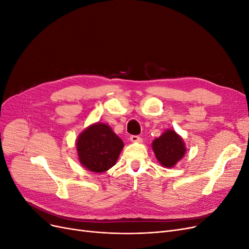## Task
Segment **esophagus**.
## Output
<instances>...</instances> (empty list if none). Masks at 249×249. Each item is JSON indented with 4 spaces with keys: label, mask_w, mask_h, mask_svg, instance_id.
<instances>
[{
    "label": "esophagus",
    "mask_w": 249,
    "mask_h": 249,
    "mask_svg": "<svg viewBox=\"0 0 249 249\" xmlns=\"http://www.w3.org/2000/svg\"><path fill=\"white\" fill-rule=\"evenodd\" d=\"M130 142H142V139L137 135H131L130 136Z\"/></svg>",
    "instance_id": "1"
}]
</instances>
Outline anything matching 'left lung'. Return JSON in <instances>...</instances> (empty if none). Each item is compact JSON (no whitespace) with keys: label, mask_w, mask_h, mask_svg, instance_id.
<instances>
[{"label":"left lung","mask_w":249,"mask_h":249,"mask_svg":"<svg viewBox=\"0 0 249 249\" xmlns=\"http://www.w3.org/2000/svg\"><path fill=\"white\" fill-rule=\"evenodd\" d=\"M156 158L165 168H172L179 162L187 152L182 137L173 129H166L152 142Z\"/></svg>","instance_id":"8db88e82"}]
</instances>
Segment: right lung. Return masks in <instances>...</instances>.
I'll list each match as a JSON object with an SVG mask.
<instances>
[{
  "instance_id": "obj_1",
  "label": "right lung",
  "mask_w": 249,
  "mask_h": 249,
  "mask_svg": "<svg viewBox=\"0 0 249 249\" xmlns=\"http://www.w3.org/2000/svg\"><path fill=\"white\" fill-rule=\"evenodd\" d=\"M76 148L82 166L91 172L101 173L116 164L124 142L109 125L96 122L78 135Z\"/></svg>"
}]
</instances>
